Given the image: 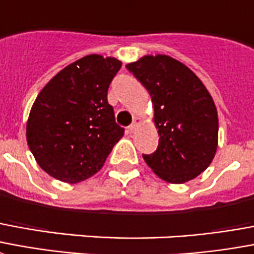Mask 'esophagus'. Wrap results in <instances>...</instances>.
Wrapping results in <instances>:
<instances>
[{
    "instance_id": "esophagus-1",
    "label": "esophagus",
    "mask_w": 254,
    "mask_h": 254,
    "mask_svg": "<svg viewBox=\"0 0 254 254\" xmlns=\"http://www.w3.org/2000/svg\"><path fill=\"white\" fill-rule=\"evenodd\" d=\"M140 124H141V120H140V118H138V117H134V120H133V124H132V125H130V127H129V130H130V132H133V130H136Z\"/></svg>"
}]
</instances>
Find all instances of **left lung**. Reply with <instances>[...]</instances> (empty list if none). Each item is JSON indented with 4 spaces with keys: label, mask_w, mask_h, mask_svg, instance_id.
Returning <instances> with one entry per match:
<instances>
[{
    "label": "left lung",
    "mask_w": 254,
    "mask_h": 254,
    "mask_svg": "<svg viewBox=\"0 0 254 254\" xmlns=\"http://www.w3.org/2000/svg\"><path fill=\"white\" fill-rule=\"evenodd\" d=\"M151 95L159 146L144 160L160 179L180 185L213 161L218 146V114L202 80L179 60L146 55L127 64Z\"/></svg>",
    "instance_id": "8db88e82"
}]
</instances>
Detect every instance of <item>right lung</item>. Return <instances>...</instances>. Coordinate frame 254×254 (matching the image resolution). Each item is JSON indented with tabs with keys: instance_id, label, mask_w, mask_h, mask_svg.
I'll return each instance as SVG.
<instances>
[{
	"instance_id": "add662e5",
	"label": "right lung",
	"mask_w": 254,
	"mask_h": 254,
	"mask_svg": "<svg viewBox=\"0 0 254 254\" xmlns=\"http://www.w3.org/2000/svg\"><path fill=\"white\" fill-rule=\"evenodd\" d=\"M122 63L87 55L44 86L29 113L27 141L37 164L65 183L97 174L124 136L108 102L109 84Z\"/></svg>"
}]
</instances>
